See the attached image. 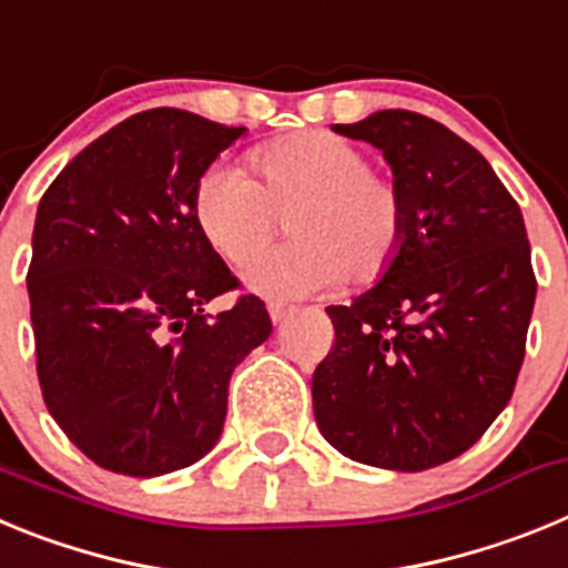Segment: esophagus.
Returning a JSON list of instances; mask_svg holds the SVG:
<instances>
[{"mask_svg": "<svg viewBox=\"0 0 568 568\" xmlns=\"http://www.w3.org/2000/svg\"><path fill=\"white\" fill-rule=\"evenodd\" d=\"M267 313H270V318H273V324H284V321H287L290 315H293V307H287V304H281V301H270Z\"/></svg>", "mask_w": 568, "mask_h": 568, "instance_id": "34e87169", "label": "esophagus"}]
</instances>
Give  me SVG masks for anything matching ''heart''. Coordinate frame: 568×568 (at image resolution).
<instances>
[{"instance_id": "b5f03b06", "label": "heart", "mask_w": 568, "mask_h": 568, "mask_svg": "<svg viewBox=\"0 0 568 568\" xmlns=\"http://www.w3.org/2000/svg\"><path fill=\"white\" fill-rule=\"evenodd\" d=\"M261 184L239 164L215 162L199 175L193 215L230 264H244L272 237L277 213L294 207L296 241L244 267L255 293H321L373 284L404 247L406 202L398 184L369 168L364 148L329 130H298L253 153Z\"/></svg>"}]
</instances>
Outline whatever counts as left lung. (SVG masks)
<instances>
[{"mask_svg": "<svg viewBox=\"0 0 568 568\" xmlns=\"http://www.w3.org/2000/svg\"><path fill=\"white\" fill-rule=\"evenodd\" d=\"M333 130L384 153L406 235L373 290L327 307L335 344L313 373L315 420L358 464L429 469L466 453L515 393L538 293L524 215L435 119L378 110Z\"/></svg>", "mask_w": 568, "mask_h": 568, "instance_id": "1", "label": "left lung"}]
</instances>
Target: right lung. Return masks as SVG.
I'll return each instance as SVG.
<instances>
[{
    "label": "right lung",
    "mask_w": 568,
    "mask_h": 568,
    "mask_svg": "<svg viewBox=\"0 0 568 568\" xmlns=\"http://www.w3.org/2000/svg\"><path fill=\"white\" fill-rule=\"evenodd\" d=\"M244 128L179 108L124 119L44 190L28 267L37 375L48 413L102 469L155 478L210 453L227 386L270 338L264 301L195 224L199 175Z\"/></svg>",
    "instance_id": "right-lung-1"
}]
</instances>
